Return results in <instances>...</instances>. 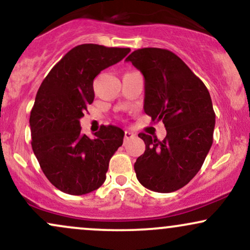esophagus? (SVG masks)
Listing matches in <instances>:
<instances>
[{
    "label": "esophagus",
    "instance_id": "esophagus-1",
    "mask_svg": "<svg viewBox=\"0 0 250 250\" xmlns=\"http://www.w3.org/2000/svg\"><path fill=\"white\" fill-rule=\"evenodd\" d=\"M135 135L133 133H130V131H125V141H128V140H131L134 139Z\"/></svg>",
    "mask_w": 250,
    "mask_h": 250
}]
</instances>
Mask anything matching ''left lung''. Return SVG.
Returning <instances> with one entry per match:
<instances>
[{
  "label": "left lung",
  "mask_w": 250,
  "mask_h": 250,
  "mask_svg": "<svg viewBox=\"0 0 250 250\" xmlns=\"http://www.w3.org/2000/svg\"><path fill=\"white\" fill-rule=\"evenodd\" d=\"M130 61L145 76V113L162 121L167 136L140 133L146 150L134 165L143 187L171 193L199 173L213 145L215 113L207 87L173 51L142 48Z\"/></svg>",
  "instance_id": "8db88e82"
}]
</instances>
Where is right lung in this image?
<instances>
[{
	"mask_svg": "<svg viewBox=\"0 0 250 250\" xmlns=\"http://www.w3.org/2000/svg\"><path fill=\"white\" fill-rule=\"evenodd\" d=\"M130 51L85 43L68 51L40 85L30 113L31 147L53 186L83 195L103 185L109 161L125 133L103 125L95 139L82 135L80 119L94 101V79Z\"/></svg>",
	"mask_w": 250,
	"mask_h": 250,
	"instance_id": "add662e5",
	"label": "right lung"
}]
</instances>
